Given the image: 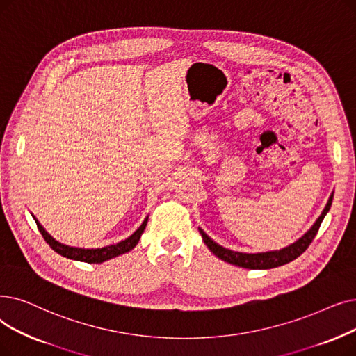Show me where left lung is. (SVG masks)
I'll list each match as a JSON object with an SVG mask.
<instances>
[{
	"label": "left lung",
	"instance_id": "left-lung-1",
	"mask_svg": "<svg viewBox=\"0 0 356 356\" xmlns=\"http://www.w3.org/2000/svg\"><path fill=\"white\" fill-rule=\"evenodd\" d=\"M332 200H333V196H330L326 208H324V211L318 216L316 224L312 227V229L308 231L305 236H302L298 241L285 247V249H282L280 252H268V253H256V254L238 253V252L224 249L222 245L216 244L213 240H211L204 233L202 229H199V233H200V236H202L205 244L208 245V249L216 257H220L224 261H228V264H231V265H236V266L245 268V269H272V268H277V266H282L285 264H289V261L297 259L308 249V245L312 244V241L314 240V237L318 233V228L321 225L323 218L326 216V213L329 212V209L332 207Z\"/></svg>",
	"mask_w": 356,
	"mask_h": 356
}]
</instances>
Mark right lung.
<instances>
[{
    "label": "right lung",
    "instance_id": "right-lung-1",
    "mask_svg": "<svg viewBox=\"0 0 356 356\" xmlns=\"http://www.w3.org/2000/svg\"><path fill=\"white\" fill-rule=\"evenodd\" d=\"M35 218V216H33ZM36 221V218H35ZM147 221L148 218L144 220V222L141 224V227L138 228L135 233L128 237L127 240H123L120 243H116V244H112V245H106V247H102V249H76V247H70V245H65V244H60L59 241L54 240L48 233H46L44 228L36 221V225L40 231L42 237L44 238V241L48 243L51 245V249L55 250L58 254L64 256L67 259H72V260H80V261H87V264H103L104 260H109L112 257H116L119 254H123V253H128L129 250H132L134 247L138 244V241H140L144 229H145V225H147Z\"/></svg>",
    "mask_w": 356,
    "mask_h": 356
}]
</instances>
